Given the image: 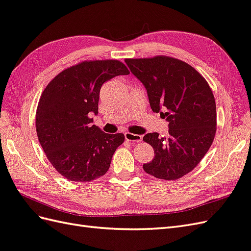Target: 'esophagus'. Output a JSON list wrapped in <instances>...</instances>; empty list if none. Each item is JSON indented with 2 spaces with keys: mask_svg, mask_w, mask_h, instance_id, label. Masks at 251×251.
Returning a JSON list of instances; mask_svg holds the SVG:
<instances>
[{
  "mask_svg": "<svg viewBox=\"0 0 251 251\" xmlns=\"http://www.w3.org/2000/svg\"><path fill=\"white\" fill-rule=\"evenodd\" d=\"M125 139L128 142H133V143H138L142 141V136L141 134H134L130 132H125Z\"/></svg>",
  "mask_w": 251,
  "mask_h": 251,
  "instance_id": "1",
  "label": "esophagus"
}]
</instances>
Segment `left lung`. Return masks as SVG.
Masks as SVG:
<instances>
[{"mask_svg":"<svg viewBox=\"0 0 251 251\" xmlns=\"http://www.w3.org/2000/svg\"><path fill=\"white\" fill-rule=\"evenodd\" d=\"M125 62L143 83L153 112L169 122V137L151 132L143 141L155 158L143 164L153 177L176 180L194 170L213 143L216 105L203 76L189 63L169 56L129 58Z\"/></svg>","mask_w":251,"mask_h":251,"instance_id":"1","label":"left lung"}]
</instances>
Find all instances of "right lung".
<instances>
[{
  "label": "right lung",
  "mask_w": 251,
  "mask_h": 251,
  "mask_svg": "<svg viewBox=\"0 0 251 251\" xmlns=\"http://www.w3.org/2000/svg\"><path fill=\"white\" fill-rule=\"evenodd\" d=\"M115 59L82 61L63 70L43 90L36 111L38 140L54 169L71 181L104 176L123 133H106L92 125L102 83L128 75Z\"/></svg>",
  "instance_id": "obj_1"
}]
</instances>
